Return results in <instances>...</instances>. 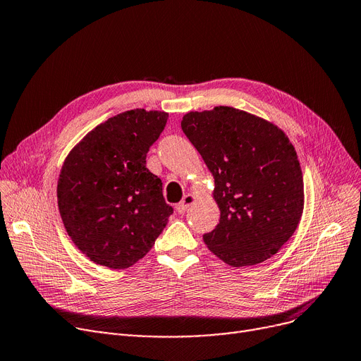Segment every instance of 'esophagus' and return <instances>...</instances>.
<instances>
[{"label":"esophagus","instance_id":"obj_1","mask_svg":"<svg viewBox=\"0 0 361 361\" xmlns=\"http://www.w3.org/2000/svg\"><path fill=\"white\" fill-rule=\"evenodd\" d=\"M196 202V196L195 195H192V193H187L183 199H181V202L180 203H177V211L178 212H185L187 211V208H189L190 205H193V203Z\"/></svg>","mask_w":361,"mask_h":361}]
</instances>
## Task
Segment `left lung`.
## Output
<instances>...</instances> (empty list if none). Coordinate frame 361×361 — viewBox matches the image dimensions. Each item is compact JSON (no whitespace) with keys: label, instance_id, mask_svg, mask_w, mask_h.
Here are the masks:
<instances>
[{"label":"left lung","instance_id":"8db88e82","mask_svg":"<svg viewBox=\"0 0 361 361\" xmlns=\"http://www.w3.org/2000/svg\"><path fill=\"white\" fill-rule=\"evenodd\" d=\"M181 128L214 177L219 223L203 234L208 249L231 267L277 254L304 211L301 165L283 130L230 106L185 114Z\"/></svg>","mask_w":361,"mask_h":361}]
</instances>
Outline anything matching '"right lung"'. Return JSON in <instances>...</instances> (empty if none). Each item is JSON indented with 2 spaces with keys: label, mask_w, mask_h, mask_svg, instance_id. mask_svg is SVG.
<instances>
[{
  "label": "right lung",
  "mask_w": 361,
  "mask_h": 361,
  "mask_svg": "<svg viewBox=\"0 0 361 361\" xmlns=\"http://www.w3.org/2000/svg\"><path fill=\"white\" fill-rule=\"evenodd\" d=\"M166 112L134 111L109 118L76 143L61 165L57 205L75 246L92 262L122 270L142 259L172 208L162 181L146 168Z\"/></svg>",
  "instance_id": "right-lung-1"
}]
</instances>
